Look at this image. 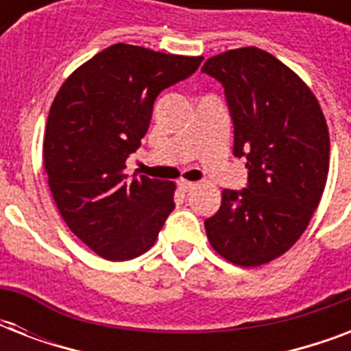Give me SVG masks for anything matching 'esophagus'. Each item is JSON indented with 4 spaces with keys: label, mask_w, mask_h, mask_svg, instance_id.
Here are the masks:
<instances>
[{
    "label": "esophagus",
    "mask_w": 351,
    "mask_h": 351,
    "mask_svg": "<svg viewBox=\"0 0 351 351\" xmlns=\"http://www.w3.org/2000/svg\"><path fill=\"white\" fill-rule=\"evenodd\" d=\"M195 186H197L195 182L184 180V178H182V180H178V187H180V189H182V191H184V193H187V191H191V189H195Z\"/></svg>",
    "instance_id": "1"
}]
</instances>
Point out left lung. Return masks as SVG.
I'll return each instance as SVG.
<instances>
[{"instance_id":"1","label":"left lung","mask_w":351,"mask_h":351,"mask_svg":"<svg viewBox=\"0 0 351 351\" xmlns=\"http://www.w3.org/2000/svg\"><path fill=\"white\" fill-rule=\"evenodd\" d=\"M202 73L224 85L233 154L247 167V187L222 191L206 233L226 261L262 266L300 239L321 202L330 169L326 118L310 87L256 47L209 58Z\"/></svg>"}]
</instances>
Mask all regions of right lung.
<instances>
[{
    "instance_id": "add662e5",
    "label": "right lung",
    "mask_w": 351,
    "mask_h": 351,
    "mask_svg": "<svg viewBox=\"0 0 351 351\" xmlns=\"http://www.w3.org/2000/svg\"><path fill=\"white\" fill-rule=\"evenodd\" d=\"M202 60L117 43L58 90L43 138L49 187L69 230L101 258L145 253L175 209V182L129 178L125 160L147 132L156 96Z\"/></svg>"
}]
</instances>
